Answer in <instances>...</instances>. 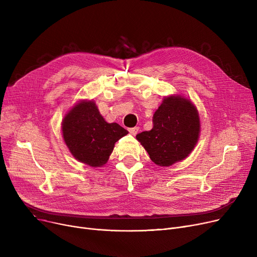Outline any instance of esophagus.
Segmentation results:
<instances>
[{
  "mask_svg": "<svg viewBox=\"0 0 257 257\" xmlns=\"http://www.w3.org/2000/svg\"><path fill=\"white\" fill-rule=\"evenodd\" d=\"M140 128L139 127H133V128H129V132L130 134H132V136H137L138 132H139Z\"/></svg>",
  "mask_w": 257,
  "mask_h": 257,
  "instance_id": "esophagus-1",
  "label": "esophagus"
}]
</instances>
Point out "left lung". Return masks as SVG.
I'll list each match as a JSON object with an SVG mask.
<instances>
[{"mask_svg":"<svg viewBox=\"0 0 257 257\" xmlns=\"http://www.w3.org/2000/svg\"><path fill=\"white\" fill-rule=\"evenodd\" d=\"M200 118L196 106L181 96L166 97L153 115V128L137 140L154 164L169 167L183 160L198 142Z\"/></svg>","mask_w":257,"mask_h":257,"instance_id":"8db88e82","label":"left lung"}]
</instances>
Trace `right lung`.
I'll list each match as a JSON object with an SVG mask.
<instances>
[{"mask_svg": "<svg viewBox=\"0 0 257 257\" xmlns=\"http://www.w3.org/2000/svg\"><path fill=\"white\" fill-rule=\"evenodd\" d=\"M128 131L116 123H107L93 101H81L65 114L62 136L72 155L92 168L104 166L114 144Z\"/></svg>", "mask_w": 257, "mask_h": 257, "instance_id": "add662e5", "label": "right lung"}]
</instances>
